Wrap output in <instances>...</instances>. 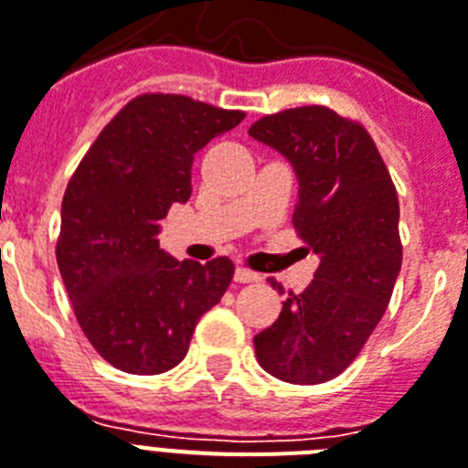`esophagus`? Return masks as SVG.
<instances>
[{"mask_svg":"<svg viewBox=\"0 0 468 468\" xmlns=\"http://www.w3.org/2000/svg\"><path fill=\"white\" fill-rule=\"evenodd\" d=\"M258 280H261V275L250 272V270H246V268L234 270V282H239V284H249V282H258Z\"/></svg>","mask_w":468,"mask_h":468,"instance_id":"esophagus-1","label":"esophagus"}]
</instances>
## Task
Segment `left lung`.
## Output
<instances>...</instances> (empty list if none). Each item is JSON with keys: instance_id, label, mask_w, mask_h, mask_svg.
Segmentation results:
<instances>
[{"instance_id": "1", "label": "left lung", "mask_w": 468, "mask_h": 468, "mask_svg": "<svg viewBox=\"0 0 468 468\" xmlns=\"http://www.w3.org/2000/svg\"><path fill=\"white\" fill-rule=\"evenodd\" d=\"M249 133L294 167V227L320 256L306 292L289 294L253 337L258 364L284 382L318 385L358 356L388 308L401 270L399 200L368 131L330 107L277 112Z\"/></svg>"}]
</instances>
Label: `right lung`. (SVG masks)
Wrapping results in <instances>:
<instances>
[{
	"label": "right lung",
	"mask_w": 468,
	"mask_h": 468,
	"mask_svg": "<svg viewBox=\"0 0 468 468\" xmlns=\"http://www.w3.org/2000/svg\"><path fill=\"white\" fill-rule=\"evenodd\" d=\"M243 117L184 95H141L69 181L57 265L88 342L123 373L181 364L200 315L229 287V258L179 262L157 234L169 207L191 198L193 155Z\"/></svg>",
	"instance_id": "add662e5"
}]
</instances>
